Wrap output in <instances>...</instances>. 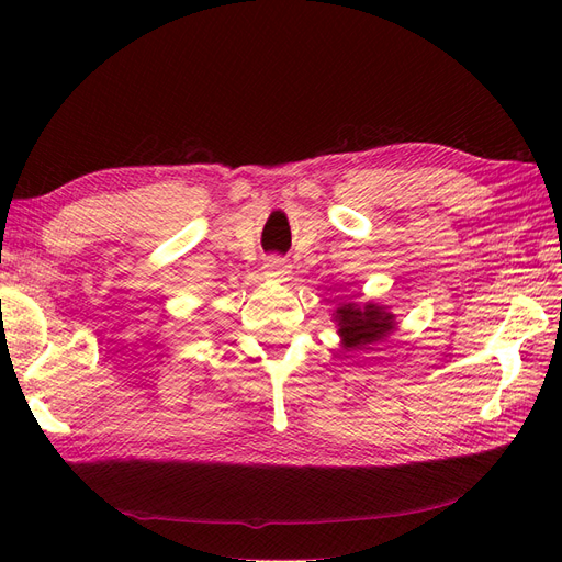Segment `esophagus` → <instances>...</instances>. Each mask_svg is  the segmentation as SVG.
I'll list each match as a JSON object with an SVG mask.
<instances>
[{
    "mask_svg": "<svg viewBox=\"0 0 562 562\" xmlns=\"http://www.w3.org/2000/svg\"><path fill=\"white\" fill-rule=\"evenodd\" d=\"M266 271H269V276H276V278H284L289 273V261L284 257H269V261H266Z\"/></svg>",
    "mask_w": 562,
    "mask_h": 562,
    "instance_id": "esophagus-1",
    "label": "esophagus"
}]
</instances>
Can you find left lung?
Here are the masks:
<instances>
[{
  "instance_id": "obj_1",
  "label": "left lung",
  "mask_w": 562,
  "mask_h": 562,
  "mask_svg": "<svg viewBox=\"0 0 562 562\" xmlns=\"http://www.w3.org/2000/svg\"><path fill=\"white\" fill-rule=\"evenodd\" d=\"M339 335L346 350H364L367 344L385 339L394 330V314L378 305L346 303L337 310Z\"/></svg>"
}]
</instances>
